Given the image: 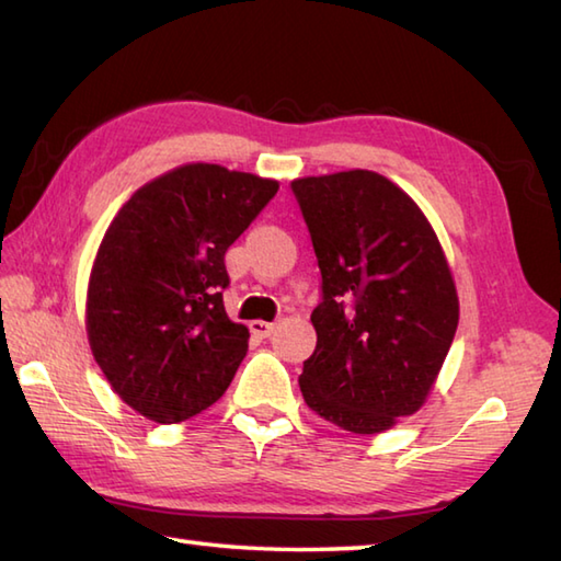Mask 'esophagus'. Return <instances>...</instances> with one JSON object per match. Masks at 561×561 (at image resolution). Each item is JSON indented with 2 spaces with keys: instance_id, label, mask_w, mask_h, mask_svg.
Returning <instances> with one entry per match:
<instances>
[{
  "instance_id": "obj_1",
  "label": "esophagus",
  "mask_w": 561,
  "mask_h": 561,
  "mask_svg": "<svg viewBox=\"0 0 561 561\" xmlns=\"http://www.w3.org/2000/svg\"><path fill=\"white\" fill-rule=\"evenodd\" d=\"M250 331H252V335H257V337H270L272 331H274V323L250 321Z\"/></svg>"
}]
</instances>
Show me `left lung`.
I'll return each mask as SVG.
<instances>
[{
	"label": "left lung",
	"mask_w": 561,
	"mask_h": 561,
	"mask_svg": "<svg viewBox=\"0 0 561 561\" xmlns=\"http://www.w3.org/2000/svg\"><path fill=\"white\" fill-rule=\"evenodd\" d=\"M321 270L304 401L357 435L425 403L459 323L453 272L425 214L369 170L291 182Z\"/></svg>",
	"instance_id": "8db88e82"
}]
</instances>
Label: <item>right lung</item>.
<instances>
[{
  "mask_svg": "<svg viewBox=\"0 0 561 561\" xmlns=\"http://www.w3.org/2000/svg\"><path fill=\"white\" fill-rule=\"evenodd\" d=\"M279 182L192 162L118 208L87 287V337L130 409L182 423L224 397L248 353V328L224 309L226 250Z\"/></svg>",
  "mask_w": 561,
  "mask_h": 561,
  "instance_id": "add662e5",
  "label": "right lung"
}]
</instances>
